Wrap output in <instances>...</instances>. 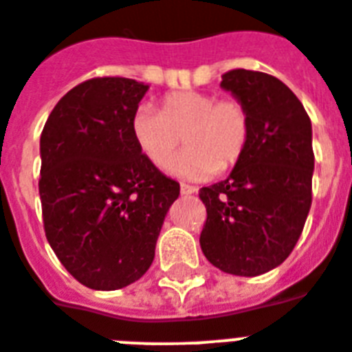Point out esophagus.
Wrapping results in <instances>:
<instances>
[{
    "instance_id": "obj_1",
    "label": "esophagus",
    "mask_w": 352,
    "mask_h": 352,
    "mask_svg": "<svg viewBox=\"0 0 352 352\" xmlns=\"http://www.w3.org/2000/svg\"><path fill=\"white\" fill-rule=\"evenodd\" d=\"M179 192H182V196H192V194H196L197 188L192 187V185H187V183H182L179 185Z\"/></svg>"
}]
</instances>
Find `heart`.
Masks as SVG:
<instances>
[{"instance_id": "heart-1", "label": "heart", "mask_w": 352, "mask_h": 352, "mask_svg": "<svg viewBox=\"0 0 352 352\" xmlns=\"http://www.w3.org/2000/svg\"><path fill=\"white\" fill-rule=\"evenodd\" d=\"M249 116L236 99H219L201 90L167 94L162 112L137 108L131 117V137L158 169H167L185 139V153L170 167L183 179H206L219 169H231L249 142Z\"/></svg>"}]
</instances>
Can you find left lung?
Returning <instances> with one entry per match:
<instances>
[{"mask_svg": "<svg viewBox=\"0 0 352 352\" xmlns=\"http://www.w3.org/2000/svg\"><path fill=\"white\" fill-rule=\"evenodd\" d=\"M221 87L244 104L249 142L226 179L203 187L206 222L199 244L222 272L253 278L292 253L311 206V121L278 78L248 69L222 74Z\"/></svg>", "mask_w": 352, "mask_h": 352, "instance_id": "obj_1", "label": "left lung"}]
</instances>
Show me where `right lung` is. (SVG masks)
I'll return each instance as SVG.
<instances>
[{"label": "right lung", "mask_w": 352, "mask_h": 352, "mask_svg": "<svg viewBox=\"0 0 352 352\" xmlns=\"http://www.w3.org/2000/svg\"><path fill=\"white\" fill-rule=\"evenodd\" d=\"M149 85L92 78L71 89L41 135L44 231L82 285L117 290L146 274L179 183L139 151L131 117Z\"/></svg>", "instance_id": "obj_1"}]
</instances>
